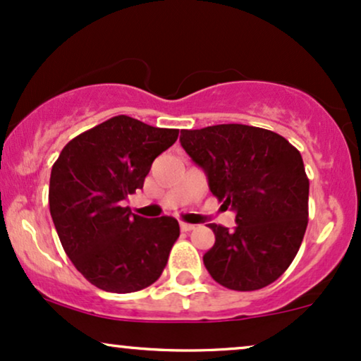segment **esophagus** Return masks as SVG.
<instances>
[{
    "mask_svg": "<svg viewBox=\"0 0 361 361\" xmlns=\"http://www.w3.org/2000/svg\"><path fill=\"white\" fill-rule=\"evenodd\" d=\"M195 228L194 224H188V222H180V231H184V233H189V231H192Z\"/></svg>",
    "mask_w": 361,
    "mask_h": 361,
    "instance_id": "34e87169",
    "label": "esophagus"
}]
</instances>
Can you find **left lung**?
<instances>
[{
	"instance_id": "obj_1",
	"label": "left lung",
	"mask_w": 361,
	"mask_h": 361,
	"mask_svg": "<svg viewBox=\"0 0 361 361\" xmlns=\"http://www.w3.org/2000/svg\"><path fill=\"white\" fill-rule=\"evenodd\" d=\"M180 145L202 169L211 192L235 212V228L209 224L216 243L204 255L212 279L234 291L268 286L289 268L308 226L310 180L284 137L222 123L182 130Z\"/></svg>"
}]
</instances>
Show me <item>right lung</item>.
<instances>
[{
    "label": "right lung",
    "mask_w": 361,
    "mask_h": 361,
    "mask_svg": "<svg viewBox=\"0 0 361 361\" xmlns=\"http://www.w3.org/2000/svg\"><path fill=\"white\" fill-rule=\"evenodd\" d=\"M177 135V128L117 115L70 140L53 164V224L66 256L93 286L133 293L162 274L180 234L179 222L132 214L123 201L144 188L154 159Z\"/></svg>",
    "instance_id": "1"
}]
</instances>
